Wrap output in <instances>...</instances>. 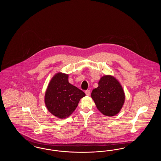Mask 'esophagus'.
<instances>
[{
	"mask_svg": "<svg viewBox=\"0 0 161 161\" xmlns=\"http://www.w3.org/2000/svg\"><path fill=\"white\" fill-rule=\"evenodd\" d=\"M85 93H86V95L89 96V95H90V93H91V91H90L89 90H87V91H85Z\"/></svg>",
	"mask_w": 161,
	"mask_h": 161,
	"instance_id": "1",
	"label": "esophagus"
}]
</instances>
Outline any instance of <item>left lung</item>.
<instances>
[{"label":"left lung","instance_id":"8db88e82","mask_svg":"<svg viewBox=\"0 0 161 161\" xmlns=\"http://www.w3.org/2000/svg\"><path fill=\"white\" fill-rule=\"evenodd\" d=\"M91 97L98 110L107 116L117 115L123 108L125 98L121 84L110 75L101 77L98 87L92 91Z\"/></svg>","mask_w":161,"mask_h":161}]
</instances>
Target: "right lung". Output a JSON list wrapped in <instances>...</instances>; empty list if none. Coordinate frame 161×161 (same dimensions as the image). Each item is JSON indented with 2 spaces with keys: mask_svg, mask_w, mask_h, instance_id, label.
<instances>
[{
  "mask_svg": "<svg viewBox=\"0 0 161 161\" xmlns=\"http://www.w3.org/2000/svg\"><path fill=\"white\" fill-rule=\"evenodd\" d=\"M69 75L58 72L49 81L45 95V103L48 111L60 119L71 115L82 98L81 90L69 83Z\"/></svg>",
  "mask_w": 161,
  "mask_h": 161,
  "instance_id": "right-lung-1",
  "label": "right lung"
}]
</instances>
